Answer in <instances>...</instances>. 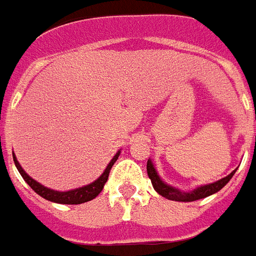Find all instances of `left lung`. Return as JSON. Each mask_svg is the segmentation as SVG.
Here are the masks:
<instances>
[{
  "label": "left lung",
  "instance_id": "8db88e82",
  "mask_svg": "<svg viewBox=\"0 0 256 256\" xmlns=\"http://www.w3.org/2000/svg\"><path fill=\"white\" fill-rule=\"evenodd\" d=\"M146 172H148V177L150 178V181H152V185H154V189H155L156 192L162 194L163 198H168V200H176V202H194V200H198V198H204L210 196V194H214L218 190L225 186L226 184L230 181V178L233 177V174L236 172H232L228 177L222 178L220 181H216V182L208 184V185H202V186H198V188L193 189L192 192H182V190H180L177 188H172L170 185H167L160 180V177L158 176V172H156L155 167H154V163L150 160H148L146 163Z\"/></svg>",
  "mask_w": 256,
  "mask_h": 256
}]
</instances>
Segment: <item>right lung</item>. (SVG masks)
Segmentation results:
<instances>
[{"instance_id":"obj_1","label":"right lung","mask_w":256,"mask_h":256,"mask_svg":"<svg viewBox=\"0 0 256 256\" xmlns=\"http://www.w3.org/2000/svg\"><path fill=\"white\" fill-rule=\"evenodd\" d=\"M120 155V150H118V154L110 162V164L106 166V168L104 170V172L101 174L100 177L96 180L94 182L89 184L86 186H82V188L72 189V190H67V192H58V190H53V189H49L46 186H44L40 182H36V180L27 174V172L22 168V166L19 164V162L16 159V156L14 154V162L16 168L19 170L20 176L24 178V181L31 186V189L36 192L40 196H42L44 198H46L49 202H53V203L58 204H80L86 203V202H90L93 200L96 196H98V193L102 190L104 185H106V180H108V176H110V172H111L114 163L118 160V158Z\"/></svg>"}]
</instances>
